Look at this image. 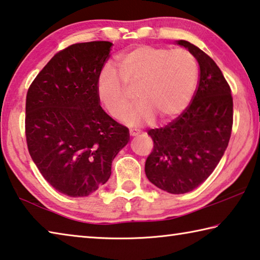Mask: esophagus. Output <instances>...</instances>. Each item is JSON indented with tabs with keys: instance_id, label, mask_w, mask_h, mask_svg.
<instances>
[{
	"instance_id": "obj_1",
	"label": "esophagus",
	"mask_w": 260,
	"mask_h": 260,
	"mask_svg": "<svg viewBox=\"0 0 260 260\" xmlns=\"http://www.w3.org/2000/svg\"><path fill=\"white\" fill-rule=\"evenodd\" d=\"M129 134H131V136H138V135H140V131H138V129H131L129 131Z\"/></svg>"
}]
</instances>
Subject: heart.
Here are the masks:
<instances>
[{"instance_id": "heart-1", "label": "heart", "mask_w": 260, "mask_h": 260, "mask_svg": "<svg viewBox=\"0 0 260 260\" xmlns=\"http://www.w3.org/2000/svg\"><path fill=\"white\" fill-rule=\"evenodd\" d=\"M119 76L104 68L96 82L101 104L113 117H119L135 91L140 100L120 119L129 126L162 122L180 116L190 103L195 91L199 67L190 51L183 48L140 46L118 59Z\"/></svg>"}]
</instances>
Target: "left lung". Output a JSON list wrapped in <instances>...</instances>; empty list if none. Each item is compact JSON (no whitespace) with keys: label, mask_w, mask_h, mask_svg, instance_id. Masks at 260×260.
Wrapping results in <instances>:
<instances>
[{"label":"left lung","mask_w":260,"mask_h":260,"mask_svg":"<svg viewBox=\"0 0 260 260\" xmlns=\"http://www.w3.org/2000/svg\"><path fill=\"white\" fill-rule=\"evenodd\" d=\"M200 65L191 103L169 125L150 129L153 149L146 160L149 181L171 193L191 191L213 172L225 153L233 126L231 87L210 56L179 40Z\"/></svg>","instance_id":"obj_1"}]
</instances>
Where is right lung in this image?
I'll list each match as a JSON object with an SVG mask.
<instances>
[{
    "mask_svg": "<svg viewBox=\"0 0 260 260\" xmlns=\"http://www.w3.org/2000/svg\"><path fill=\"white\" fill-rule=\"evenodd\" d=\"M112 43H76L52 57L26 96L30 157L48 182L70 197L88 196L108 181L128 128L100 105L96 82Z\"/></svg>",
    "mask_w": 260,
    "mask_h": 260,
    "instance_id": "add662e5",
    "label": "right lung"
}]
</instances>
